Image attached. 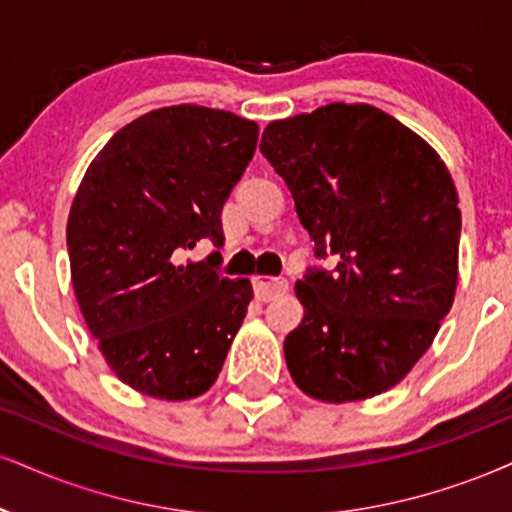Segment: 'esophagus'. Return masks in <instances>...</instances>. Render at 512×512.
I'll list each match as a JSON object with an SVG mask.
<instances>
[{"instance_id":"34e87169","label":"esophagus","mask_w":512,"mask_h":512,"mask_svg":"<svg viewBox=\"0 0 512 512\" xmlns=\"http://www.w3.org/2000/svg\"><path fill=\"white\" fill-rule=\"evenodd\" d=\"M287 287V280H282V277H256L254 280V292L261 301L273 299L277 294H285Z\"/></svg>"}]
</instances>
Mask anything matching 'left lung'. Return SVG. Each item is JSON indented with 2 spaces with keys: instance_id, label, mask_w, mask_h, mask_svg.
I'll list each match as a JSON object with an SVG mask.
<instances>
[{
  "instance_id": "8db88e82",
  "label": "left lung",
  "mask_w": 512,
  "mask_h": 512,
  "mask_svg": "<svg viewBox=\"0 0 512 512\" xmlns=\"http://www.w3.org/2000/svg\"><path fill=\"white\" fill-rule=\"evenodd\" d=\"M261 154L287 182L315 256L296 282L285 358L304 394L363 401L399 384L437 337L458 285L460 208L430 144L370 104L273 121Z\"/></svg>"
}]
</instances>
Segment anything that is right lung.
I'll list each match as a JSON object with an SVG mask.
<instances>
[{"instance_id":"1","label":"right lung","mask_w":512,"mask_h":512,"mask_svg":"<svg viewBox=\"0 0 512 512\" xmlns=\"http://www.w3.org/2000/svg\"><path fill=\"white\" fill-rule=\"evenodd\" d=\"M258 125L180 104L144 113L90 163L68 216L75 299L109 368L166 401L204 394L223 368L251 282L218 273L220 211L254 159Z\"/></svg>"}]
</instances>
